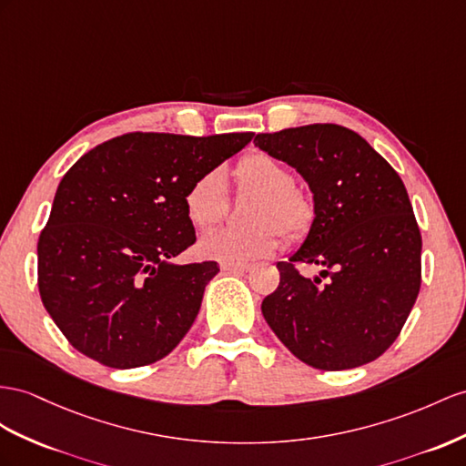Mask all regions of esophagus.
Returning <instances> with one entry per match:
<instances>
[{"label":"esophagus","mask_w":466,"mask_h":466,"mask_svg":"<svg viewBox=\"0 0 466 466\" xmlns=\"http://www.w3.org/2000/svg\"><path fill=\"white\" fill-rule=\"evenodd\" d=\"M220 268H222V271H248V269H252V266H249V264H222Z\"/></svg>","instance_id":"obj_1"}]
</instances>
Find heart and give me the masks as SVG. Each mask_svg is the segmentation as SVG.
I'll return each instance as SVG.
<instances>
[{
    "label": "heart",
    "mask_w": 466,
    "mask_h": 466,
    "mask_svg": "<svg viewBox=\"0 0 466 466\" xmlns=\"http://www.w3.org/2000/svg\"><path fill=\"white\" fill-rule=\"evenodd\" d=\"M236 185L244 195H252L244 208L242 228L212 232L200 240V254L224 264H244L266 258L288 240H301L315 220V202L305 188L293 183V173L285 163L264 151H249L238 161ZM185 214L197 230H212L228 210V190L224 175L212 169L198 175L188 185Z\"/></svg>",
    "instance_id": "b5f03b06"
}]
</instances>
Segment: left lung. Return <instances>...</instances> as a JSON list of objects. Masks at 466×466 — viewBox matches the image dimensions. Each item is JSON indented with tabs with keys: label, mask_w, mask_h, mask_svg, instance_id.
I'll return each mask as SVG.
<instances>
[{
	"label": "left lung",
	"mask_w": 466,
	"mask_h": 466,
	"mask_svg": "<svg viewBox=\"0 0 466 466\" xmlns=\"http://www.w3.org/2000/svg\"><path fill=\"white\" fill-rule=\"evenodd\" d=\"M259 149L295 167L313 190L315 220L279 285L261 303L268 325L301 362L349 370L384 354L421 288V232L393 167L356 131L311 124L258 134ZM297 263L320 265L307 280Z\"/></svg>",
	"instance_id": "8db88e82"
}]
</instances>
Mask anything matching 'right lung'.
<instances>
[{
	"instance_id": "add662e5",
	"label": "right lung",
	"mask_w": 466,
	"mask_h": 466,
	"mask_svg": "<svg viewBox=\"0 0 466 466\" xmlns=\"http://www.w3.org/2000/svg\"><path fill=\"white\" fill-rule=\"evenodd\" d=\"M252 137L134 131L70 167L37 242V283L46 313L78 352L137 368L183 340L220 271L217 261H169L197 242L185 193Z\"/></svg>"
}]
</instances>
